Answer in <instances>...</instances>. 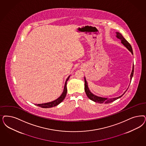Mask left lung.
Instances as JSON below:
<instances>
[{
    "label": "left lung",
    "instance_id": "1",
    "mask_svg": "<svg viewBox=\"0 0 146 146\" xmlns=\"http://www.w3.org/2000/svg\"><path fill=\"white\" fill-rule=\"evenodd\" d=\"M116 38L117 39H119L121 41V43L125 46L126 47V48L129 50L131 53L132 54H133V50H132V47L131 46L130 44L127 41V40L125 39V38L122 36V35L119 32H116ZM134 64L133 66V68H132V71H131V79H132V77L133 76V74H134ZM127 88V90H128ZM127 90H126L125 93L120 96H118V97H116V98H111V99H108V98H102V97H100V96H96L94 94H93V93H91V91H90L89 90V88L88 87V84L87 82V81L86 80L85 77V91L86 94L87 96H88V98L91 100L93 101L96 102H98V103H100V104H109V103H111V102H113L114 101L116 100L117 99H118L119 98H121V96L124 95V94L125 93L126 91H127Z\"/></svg>",
    "mask_w": 146,
    "mask_h": 146
}]
</instances>
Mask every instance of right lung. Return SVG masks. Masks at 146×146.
Instances as JSON below:
<instances>
[{"label":"right lung","instance_id":"add662e5","mask_svg":"<svg viewBox=\"0 0 146 146\" xmlns=\"http://www.w3.org/2000/svg\"><path fill=\"white\" fill-rule=\"evenodd\" d=\"M70 77V76H69L66 80L65 84V86H64V91L62 93L57 99H56L55 100L53 101L52 102H47V103H45V104H37L36 106L40 107L41 108H51L53 107H55V106L58 105L60 103H61L62 101L64 100V99L65 98L66 94H67V81L68 80L69 78Z\"/></svg>","mask_w":146,"mask_h":146}]
</instances>
